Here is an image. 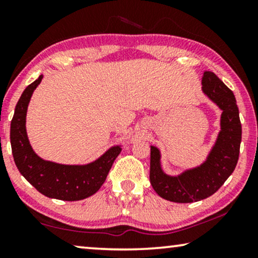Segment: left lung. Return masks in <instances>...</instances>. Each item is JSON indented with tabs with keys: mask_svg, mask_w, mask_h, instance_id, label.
<instances>
[{
	"mask_svg": "<svg viewBox=\"0 0 258 258\" xmlns=\"http://www.w3.org/2000/svg\"><path fill=\"white\" fill-rule=\"evenodd\" d=\"M203 93L222 110L221 130L207 160L177 176L161 167V153L150 147V183L162 199L176 203L202 201L217 191L235 170L242 140V125L235 95L213 72H204Z\"/></svg>",
	"mask_w": 258,
	"mask_h": 258,
	"instance_id": "left-lung-1",
	"label": "left lung"
}]
</instances>
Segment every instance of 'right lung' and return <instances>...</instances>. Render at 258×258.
I'll return each mask as SVG.
<instances>
[{"mask_svg":"<svg viewBox=\"0 0 258 258\" xmlns=\"http://www.w3.org/2000/svg\"><path fill=\"white\" fill-rule=\"evenodd\" d=\"M43 75L29 84L17 102L10 123L14 161L21 175L44 196L62 201H80L94 195L103 184L121 146L111 147L96 161L84 165H67L44 161L35 154L26 130L27 109Z\"/></svg>","mask_w":258,"mask_h":258,"instance_id":"right-lung-1","label":"right lung"}]
</instances>
